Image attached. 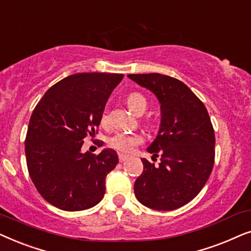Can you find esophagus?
<instances>
[{
    "label": "esophagus",
    "mask_w": 251,
    "mask_h": 251,
    "mask_svg": "<svg viewBox=\"0 0 251 251\" xmlns=\"http://www.w3.org/2000/svg\"><path fill=\"white\" fill-rule=\"evenodd\" d=\"M129 159V155H126V154H119V161L120 162H125Z\"/></svg>",
    "instance_id": "esophagus-1"
}]
</instances>
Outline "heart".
<instances>
[{"label": "heart", "instance_id": "obj_1", "mask_svg": "<svg viewBox=\"0 0 251 251\" xmlns=\"http://www.w3.org/2000/svg\"><path fill=\"white\" fill-rule=\"evenodd\" d=\"M126 105L136 114H143L147 108V100L142 94L139 92H131L126 96ZM101 125H105L107 122V112L104 111L100 116ZM143 138L140 135L137 133H115L108 139V145L112 149H114L122 153H130L136 149L139 144H142Z\"/></svg>", "mask_w": 251, "mask_h": 251}]
</instances>
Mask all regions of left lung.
<instances>
[{
	"label": "left lung",
	"instance_id": "left-lung-1",
	"mask_svg": "<svg viewBox=\"0 0 251 251\" xmlns=\"http://www.w3.org/2000/svg\"><path fill=\"white\" fill-rule=\"evenodd\" d=\"M153 92L161 104V125L147 151L161 154L159 166L142 159L135 181L140 203L154 210H175L200 193L215 162V131L208 111L183 82L159 73L129 74Z\"/></svg>",
	"mask_w": 251,
	"mask_h": 251
}]
</instances>
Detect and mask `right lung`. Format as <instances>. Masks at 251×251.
Returning a JSON list of instances; mask_svg holds the SVG:
<instances>
[{
    "label": "right lung",
    "mask_w": 251,
    "mask_h": 251,
    "mask_svg": "<svg viewBox=\"0 0 251 251\" xmlns=\"http://www.w3.org/2000/svg\"><path fill=\"white\" fill-rule=\"evenodd\" d=\"M125 75L77 73L48 90L34 108L25 139L30 179L42 198L66 211L92 208L104 198L105 179L119 163L114 150L82 153L97 132L107 99Z\"/></svg>",
    "instance_id": "1"
}]
</instances>
